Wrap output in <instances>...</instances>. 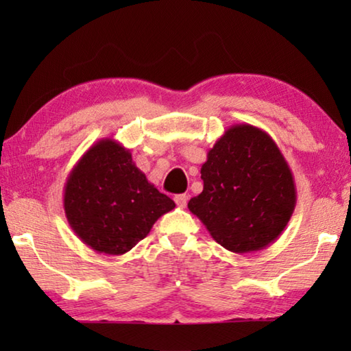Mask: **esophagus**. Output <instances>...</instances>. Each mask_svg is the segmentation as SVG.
<instances>
[{"mask_svg":"<svg viewBox=\"0 0 351 351\" xmlns=\"http://www.w3.org/2000/svg\"><path fill=\"white\" fill-rule=\"evenodd\" d=\"M187 199H189L187 195H176L175 197L176 204H178V207H181V209H184V207L187 206Z\"/></svg>","mask_w":351,"mask_h":351,"instance_id":"esophagus-1","label":"esophagus"}]
</instances>
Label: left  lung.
<instances>
[{
    "instance_id": "1",
    "label": "left lung",
    "mask_w": 351,
    "mask_h": 351,
    "mask_svg": "<svg viewBox=\"0 0 351 351\" xmlns=\"http://www.w3.org/2000/svg\"><path fill=\"white\" fill-rule=\"evenodd\" d=\"M201 180L203 192L189 201V210L230 252L268 247L293 217V171L274 139L249 123L226 130L207 153Z\"/></svg>"
}]
</instances>
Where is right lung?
<instances>
[{
	"label": "right lung",
	"instance_id": "obj_1",
	"mask_svg": "<svg viewBox=\"0 0 351 351\" xmlns=\"http://www.w3.org/2000/svg\"><path fill=\"white\" fill-rule=\"evenodd\" d=\"M63 207L71 229L88 247L122 255L145 239L175 203L148 182L128 148L105 138L88 148L71 170Z\"/></svg>",
	"mask_w": 351,
	"mask_h": 351
}]
</instances>
